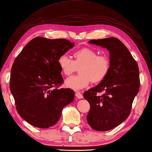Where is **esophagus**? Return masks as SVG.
I'll use <instances>...</instances> for the list:
<instances>
[{
	"label": "esophagus",
	"mask_w": 152,
	"mask_h": 152,
	"mask_svg": "<svg viewBox=\"0 0 152 152\" xmlns=\"http://www.w3.org/2000/svg\"><path fill=\"white\" fill-rule=\"evenodd\" d=\"M75 96L78 98V99H82L83 98V95H82L79 91H77L75 93Z\"/></svg>",
	"instance_id": "1"
}]
</instances>
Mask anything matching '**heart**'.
I'll return each instance as SVG.
<instances>
[{"label":"heart","mask_w":152,"mask_h":152,"mask_svg":"<svg viewBox=\"0 0 152 152\" xmlns=\"http://www.w3.org/2000/svg\"><path fill=\"white\" fill-rule=\"evenodd\" d=\"M74 60L66 55L58 58V65L63 74L70 76L79 68L78 75L71 77L65 81L66 86L74 90L85 88L91 83L102 81L107 75L110 61L107 56L97 55L90 48H83L73 53Z\"/></svg>","instance_id":"1"}]
</instances>
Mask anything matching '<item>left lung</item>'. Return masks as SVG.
I'll return each instance as SVG.
<instances>
[{
    "mask_svg": "<svg viewBox=\"0 0 152 152\" xmlns=\"http://www.w3.org/2000/svg\"><path fill=\"white\" fill-rule=\"evenodd\" d=\"M89 42L109 50L110 68L100 83L84 92L83 97L90 105L87 121L96 131H108L129 115L140 89L139 68L126 45L115 37L93 39ZM101 92H104L102 96L96 95Z\"/></svg>",
    "mask_w": 152,
    "mask_h": 152,
    "instance_id": "8db88e82",
    "label": "left lung"
}]
</instances>
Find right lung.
I'll list each match as a JSON object with an SVG mask.
<instances>
[{
    "label": "right lung",
    "mask_w": 152,
    "mask_h": 152,
    "mask_svg": "<svg viewBox=\"0 0 152 152\" xmlns=\"http://www.w3.org/2000/svg\"><path fill=\"white\" fill-rule=\"evenodd\" d=\"M74 45L65 39L38 37L16 57L10 73V92L17 112L32 126H53L60 119L63 107L73 102V90L58 89L63 79L57 60Z\"/></svg>",
    "instance_id": "add662e5"
}]
</instances>
